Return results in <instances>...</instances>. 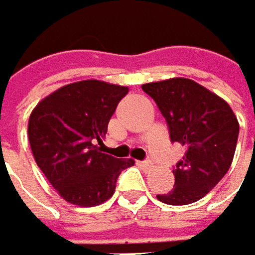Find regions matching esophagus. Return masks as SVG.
<instances>
[{"instance_id": "34e87169", "label": "esophagus", "mask_w": 255, "mask_h": 255, "mask_svg": "<svg viewBox=\"0 0 255 255\" xmlns=\"http://www.w3.org/2000/svg\"><path fill=\"white\" fill-rule=\"evenodd\" d=\"M140 167L145 169V170H150L153 167V164H151V161H142V162H140Z\"/></svg>"}]
</instances>
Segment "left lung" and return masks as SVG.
Here are the masks:
<instances>
[{
	"label": "left lung",
	"mask_w": 255,
	"mask_h": 255,
	"mask_svg": "<svg viewBox=\"0 0 255 255\" xmlns=\"http://www.w3.org/2000/svg\"><path fill=\"white\" fill-rule=\"evenodd\" d=\"M142 90L156 102L172 142L186 147L183 159L173 169V189L156 198L172 206L195 203L229 170L239 121L226 100L190 79L145 83Z\"/></svg>",
	"instance_id": "1"
}]
</instances>
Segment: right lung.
I'll use <instances>...</instances> for the list:
<instances>
[{"instance_id":"1","label":"right lung","mask_w":255,"mask_h":255,"mask_svg":"<svg viewBox=\"0 0 255 255\" xmlns=\"http://www.w3.org/2000/svg\"><path fill=\"white\" fill-rule=\"evenodd\" d=\"M127 93V86L82 80L51 93L30 113L32 155L65 201L102 204L115 193L121 172L134 164L102 153L108 122Z\"/></svg>"}]
</instances>
